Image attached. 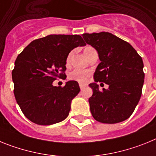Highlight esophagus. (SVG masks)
Instances as JSON below:
<instances>
[{
	"label": "esophagus",
	"mask_w": 156,
	"mask_h": 156,
	"mask_svg": "<svg viewBox=\"0 0 156 156\" xmlns=\"http://www.w3.org/2000/svg\"><path fill=\"white\" fill-rule=\"evenodd\" d=\"M79 86H80V89H81V90H83L84 88L86 87V86H85V85H83V84H80Z\"/></svg>",
	"instance_id": "obj_1"
}]
</instances>
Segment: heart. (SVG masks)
Masks as SVG:
<instances>
[{
    "mask_svg": "<svg viewBox=\"0 0 156 156\" xmlns=\"http://www.w3.org/2000/svg\"><path fill=\"white\" fill-rule=\"evenodd\" d=\"M94 49L93 47L91 46H86L85 47L83 50L84 55H87L88 53H89L91 50ZM70 55H71V52L68 55L67 58V63H68L69 61H70ZM90 74H91V72L89 71V70H74L73 71L70 73L69 74V78L70 80H72V81H75V82H78L80 84H84L87 82L88 79H89V76H90Z\"/></svg>",
    "mask_w": 156,
    "mask_h": 156,
    "instance_id": "b5f03b06",
    "label": "heart"
}]
</instances>
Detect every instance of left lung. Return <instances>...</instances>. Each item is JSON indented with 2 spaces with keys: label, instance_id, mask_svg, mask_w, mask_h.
I'll use <instances>...</instances> for the list:
<instances>
[{
  "label": "left lung",
  "instance_id": "left-lung-1",
  "mask_svg": "<svg viewBox=\"0 0 156 156\" xmlns=\"http://www.w3.org/2000/svg\"><path fill=\"white\" fill-rule=\"evenodd\" d=\"M82 37L97 50L101 63L89 84L92 115L102 123L114 124L130 115L140 101L144 74L142 58L128 42L108 32L84 34ZM97 82L108 83L101 91ZM103 84V83H101Z\"/></svg>",
  "mask_w": 156,
  "mask_h": 156
}]
</instances>
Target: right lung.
<instances>
[{
  "label": "right lung",
  "instance_id": "obj_1",
  "mask_svg": "<svg viewBox=\"0 0 156 156\" xmlns=\"http://www.w3.org/2000/svg\"><path fill=\"white\" fill-rule=\"evenodd\" d=\"M85 45L80 35L50 34L31 41L17 56L12 73L14 94L29 120L48 126L68 116L71 101L80 92L78 83L68 81L64 87L52 83L65 76L61 72L70 51Z\"/></svg>",
  "mask_w": 156,
  "mask_h": 156
}]
</instances>
